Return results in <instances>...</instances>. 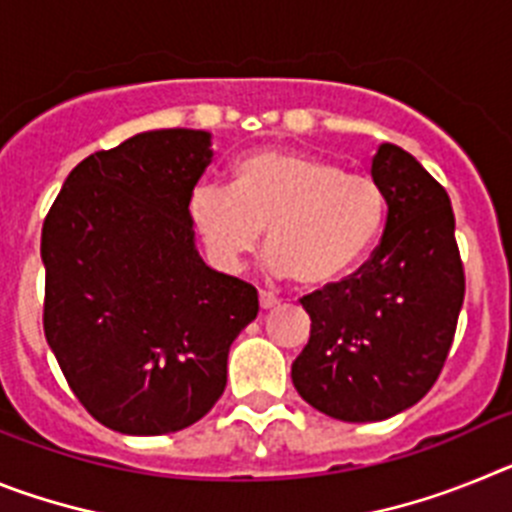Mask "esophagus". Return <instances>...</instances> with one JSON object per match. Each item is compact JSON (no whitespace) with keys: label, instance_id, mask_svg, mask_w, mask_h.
I'll return each mask as SVG.
<instances>
[{"label":"esophagus","instance_id":"esophagus-1","mask_svg":"<svg viewBox=\"0 0 512 512\" xmlns=\"http://www.w3.org/2000/svg\"><path fill=\"white\" fill-rule=\"evenodd\" d=\"M259 305H261V310H274V307L279 305V300L274 295H269V292H261Z\"/></svg>","mask_w":512,"mask_h":512}]
</instances>
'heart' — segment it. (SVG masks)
I'll list each match as a JSON object with an SVG mask.
<instances>
[{
  "instance_id": "1",
  "label": "heart",
  "mask_w": 512,
  "mask_h": 512,
  "mask_svg": "<svg viewBox=\"0 0 512 512\" xmlns=\"http://www.w3.org/2000/svg\"><path fill=\"white\" fill-rule=\"evenodd\" d=\"M192 217L212 259L235 269L266 230L277 277L302 289L341 282L372 251L384 223V194L369 176L289 148L248 153L233 166L230 192L200 187Z\"/></svg>"
}]
</instances>
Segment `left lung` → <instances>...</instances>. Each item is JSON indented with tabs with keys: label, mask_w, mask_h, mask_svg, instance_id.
Returning a JSON list of instances; mask_svg holds the SVG:
<instances>
[{
	"label": "left lung",
	"mask_w": 512,
	"mask_h": 512,
	"mask_svg": "<svg viewBox=\"0 0 512 512\" xmlns=\"http://www.w3.org/2000/svg\"><path fill=\"white\" fill-rule=\"evenodd\" d=\"M372 179L387 225L356 274L302 297L310 341L292 364L305 402L346 423L413 408L449 356L464 305V269L446 189L408 151L382 143Z\"/></svg>",
	"instance_id": "8db88e82"
}]
</instances>
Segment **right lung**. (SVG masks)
Segmentation results:
<instances>
[{
    "instance_id": "1",
    "label": "right lung",
    "mask_w": 512,
    "mask_h": 512,
    "mask_svg": "<svg viewBox=\"0 0 512 512\" xmlns=\"http://www.w3.org/2000/svg\"><path fill=\"white\" fill-rule=\"evenodd\" d=\"M210 161L207 130L138 133L84 158L43 223L48 346L92 418L125 436L205 418L259 312L256 289L194 243L189 202Z\"/></svg>"
}]
</instances>
